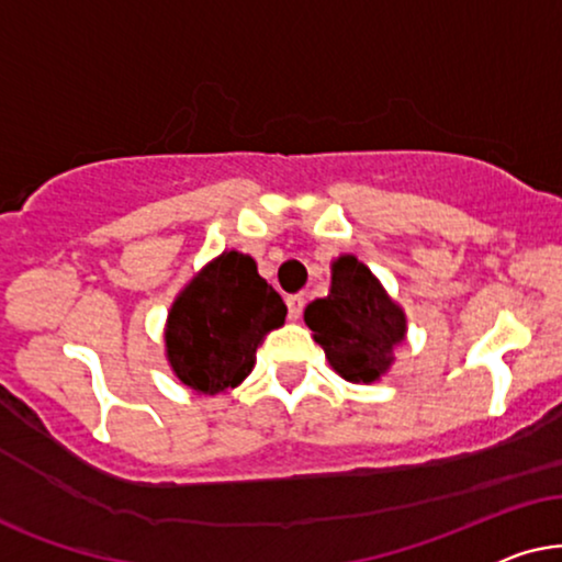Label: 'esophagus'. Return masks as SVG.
<instances>
[{"label":"esophagus","mask_w":562,"mask_h":562,"mask_svg":"<svg viewBox=\"0 0 562 562\" xmlns=\"http://www.w3.org/2000/svg\"><path fill=\"white\" fill-rule=\"evenodd\" d=\"M285 303H288V316L293 321L301 318V313L305 308V297L303 295H288Z\"/></svg>","instance_id":"obj_1"}]
</instances>
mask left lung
<instances>
[{
	"mask_svg": "<svg viewBox=\"0 0 562 562\" xmlns=\"http://www.w3.org/2000/svg\"><path fill=\"white\" fill-rule=\"evenodd\" d=\"M305 326L344 380L375 383L406 336V313L362 261L344 254L331 265V293L305 308Z\"/></svg>",
	"mask_w": 562,
	"mask_h": 562,
	"instance_id": "left-lung-1",
	"label": "left lung"
}]
</instances>
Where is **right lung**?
<instances>
[{"mask_svg": "<svg viewBox=\"0 0 562 562\" xmlns=\"http://www.w3.org/2000/svg\"><path fill=\"white\" fill-rule=\"evenodd\" d=\"M288 305L241 251H223L171 303L167 359L194 393L215 395L244 383L257 347L285 324Z\"/></svg>", "mask_w": 562, "mask_h": 562, "instance_id": "obj_1", "label": "right lung"}]
</instances>
